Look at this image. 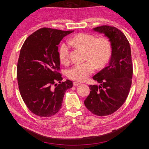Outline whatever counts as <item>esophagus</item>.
<instances>
[{
  "mask_svg": "<svg viewBox=\"0 0 149 149\" xmlns=\"http://www.w3.org/2000/svg\"><path fill=\"white\" fill-rule=\"evenodd\" d=\"M73 84H74V86H79V85H80L81 84V83H78V82H76V81H75V82H74V83H73Z\"/></svg>",
  "mask_w": 149,
  "mask_h": 149,
  "instance_id": "34e87169",
  "label": "esophagus"
}]
</instances>
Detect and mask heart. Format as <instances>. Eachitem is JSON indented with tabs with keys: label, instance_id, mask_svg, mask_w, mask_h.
<instances>
[{
	"label": "heart",
	"instance_id": "heart-1",
	"mask_svg": "<svg viewBox=\"0 0 149 149\" xmlns=\"http://www.w3.org/2000/svg\"><path fill=\"white\" fill-rule=\"evenodd\" d=\"M69 43L78 48L86 50L85 60L87 61L75 64L70 68L66 74L68 78L77 81H83L94 72L95 66L101 68L109 61L111 54V43L107 38H96L93 34L80 33L69 40ZM70 47L68 43H63L59 48V57L65 64L70 61Z\"/></svg>",
	"mask_w": 149,
	"mask_h": 149
}]
</instances>
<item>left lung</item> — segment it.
<instances>
[{
	"mask_svg": "<svg viewBox=\"0 0 149 149\" xmlns=\"http://www.w3.org/2000/svg\"><path fill=\"white\" fill-rule=\"evenodd\" d=\"M93 30L108 38L112 47L108 65L93 77L100 85H90V93L84 102L90 111L102 116L118 110L128 96L133 72L131 50L125 34L117 28L102 26Z\"/></svg>",
	"mask_w": 149,
	"mask_h": 149,
	"instance_id": "8db88e82",
	"label": "left lung"
}]
</instances>
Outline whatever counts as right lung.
Wrapping results in <instances>:
<instances>
[{
    "label": "right lung",
    "instance_id": "obj_1",
    "mask_svg": "<svg viewBox=\"0 0 149 149\" xmlns=\"http://www.w3.org/2000/svg\"><path fill=\"white\" fill-rule=\"evenodd\" d=\"M74 31L43 27L27 38L17 63V80L22 99L31 112L42 117L54 115L60 110L66 90L72 81L62 82L58 45Z\"/></svg>",
    "mask_w": 149,
    "mask_h": 149
}]
</instances>
